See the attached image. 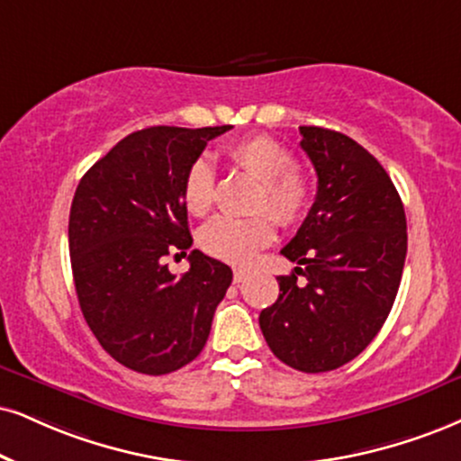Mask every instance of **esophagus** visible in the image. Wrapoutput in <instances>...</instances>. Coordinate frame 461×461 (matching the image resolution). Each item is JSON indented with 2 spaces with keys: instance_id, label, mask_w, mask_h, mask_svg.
<instances>
[{
  "instance_id": "34e87169",
  "label": "esophagus",
  "mask_w": 461,
  "mask_h": 461,
  "mask_svg": "<svg viewBox=\"0 0 461 461\" xmlns=\"http://www.w3.org/2000/svg\"><path fill=\"white\" fill-rule=\"evenodd\" d=\"M248 277V271L246 269H235V274H232V280H235V284L243 282Z\"/></svg>"
}]
</instances>
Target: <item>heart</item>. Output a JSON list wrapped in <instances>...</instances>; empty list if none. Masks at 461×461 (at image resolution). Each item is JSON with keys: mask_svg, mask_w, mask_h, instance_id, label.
I'll use <instances>...</instances> for the list:
<instances>
[{"mask_svg": "<svg viewBox=\"0 0 461 461\" xmlns=\"http://www.w3.org/2000/svg\"><path fill=\"white\" fill-rule=\"evenodd\" d=\"M229 158L237 167L258 179L254 196V215L230 218L218 215L201 229L198 241L212 257L232 265H248L260 249L276 237V217L282 226H294L305 220L314 203V184L310 175L293 167V153L269 136H249L229 149ZM181 198L185 209L204 215L215 198V177L209 160L198 158L187 167L181 181ZM275 213L273 219L266 213Z\"/></svg>", "mask_w": 461, "mask_h": 461, "instance_id": "b5f03b06", "label": "heart"}]
</instances>
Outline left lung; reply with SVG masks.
Segmentation results:
<instances>
[{
	"label": "left lung",
	"mask_w": 461,
	"mask_h": 461,
	"mask_svg": "<svg viewBox=\"0 0 461 461\" xmlns=\"http://www.w3.org/2000/svg\"><path fill=\"white\" fill-rule=\"evenodd\" d=\"M316 201L282 254L297 263L258 322L277 359L299 372L342 367L387 321L404 271L406 213L387 170L350 136L301 126Z\"/></svg>",
	"instance_id": "1"
}]
</instances>
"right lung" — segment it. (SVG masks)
<instances>
[{
	"mask_svg": "<svg viewBox=\"0 0 461 461\" xmlns=\"http://www.w3.org/2000/svg\"><path fill=\"white\" fill-rule=\"evenodd\" d=\"M230 128L139 130L74 192L68 240L78 305L102 348L134 372L162 376L194 361L232 282L230 267L201 249H192L181 277L164 265L192 246L185 170Z\"/></svg>",
	"mask_w": 461,
	"mask_h": 461,
	"instance_id": "right-lung-1",
	"label": "right lung"
}]
</instances>
